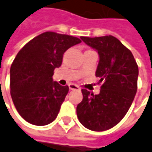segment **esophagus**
<instances>
[{
    "instance_id": "1",
    "label": "esophagus",
    "mask_w": 152,
    "mask_h": 152,
    "mask_svg": "<svg viewBox=\"0 0 152 152\" xmlns=\"http://www.w3.org/2000/svg\"><path fill=\"white\" fill-rule=\"evenodd\" d=\"M69 90H71V91H73V90H80V88H79L77 85L73 84V83L69 84Z\"/></svg>"
}]
</instances>
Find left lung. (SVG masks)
Instances as JSON below:
<instances>
[{
    "label": "left lung",
    "mask_w": 152,
    "mask_h": 152,
    "mask_svg": "<svg viewBox=\"0 0 152 152\" xmlns=\"http://www.w3.org/2000/svg\"><path fill=\"white\" fill-rule=\"evenodd\" d=\"M81 39L99 53L96 76L103 84L97 95L82 90L76 114L86 129L105 131L117 125L131 106L137 91L138 66L130 50L113 36Z\"/></svg>",
    "instance_id": "1"
}]
</instances>
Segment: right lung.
<instances>
[{
	"label": "right lung",
	"mask_w": 152,
	"mask_h": 152,
	"mask_svg": "<svg viewBox=\"0 0 152 152\" xmlns=\"http://www.w3.org/2000/svg\"><path fill=\"white\" fill-rule=\"evenodd\" d=\"M81 39L52 31L29 41L16 54L10 68V94L19 114L29 123L45 126L55 120L69 92L53 80L63 53Z\"/></svg>",
	"instance_id": "obj_1"
}]
</instances>
